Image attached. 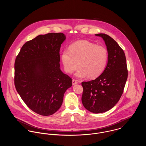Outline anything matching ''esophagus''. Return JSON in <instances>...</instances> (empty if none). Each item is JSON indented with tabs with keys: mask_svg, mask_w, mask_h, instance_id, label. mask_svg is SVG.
Returning a JSON list of instances; mask_svg holds the SVG:
<instances>
[{
	"mask_svg": "<svg viewBox=\"0 0 146 146\" xmlns=\"http://www.w3.org/2000/svg\"><path fill=\"white\" fill-rule=\"evenodd\" d=\"M78 83V82L76 80H75V79H73V80H72V84H73V85L76 84Z\"/></svg>",
	"mask_w": 146,
	"mask_h": 146,
	"instance_id": "esophagus-1",
	"label": "esophagus"
}]
</instances>
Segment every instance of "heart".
Here are the masks:
<instances>
[{"label": "heart", "mask_w": 146, "mask_h": 146, "mask_svg": "<svg viewBox=\"0 0 146 146\" xmlns=\"http://www.w3.org/2000/svg\"><path fill=\"white\" fill-rule=\"evenodd\" d=\"M62 61L64 69L67 73H72L78 67L75 76L84 78L89 76L95 78L100 75L106 67L108 60V52L102 45L81 40L72 44L69 51L63 50Z\"/></svg>", "instance_id": "b5f03b06"}]
</instances>
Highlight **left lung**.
<instances>
[{
	"instance_id": "1",
	"label": "left lung",
	"mask_w": 146,
	"mask_h": 146,
	"mask_svg": "<svg viewBox=\"0 0 146 146\" xmlns=\"http://www.w3.org/2000/svg\"><path fill=\"white\" fill-rule=\"evenodd\" d=\"M101 37L108 52V62L104 72L97 79L82 83L84 107L94 113L106 112L121 98L127 78L126 60L124 50L114 39L105 34Z\"/></svg>"
}]
</instances>
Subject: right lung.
I'll use <instances>...</instances> for the list:
<instances>
[{
    "label": "right lung",
    "mask_w": 146,
    "mask_h": 146,
    "mask_svg": "<svg viewBox=\"0 0 146 146\" xmlns=\"http://www.w3.org/2000/svg\"><path fill=\"white\" fill-rule=\"evenodd\" d=\"M64 34L40 35L25 42L15 63V85L32 111L42 116L57 112L72 79L61 70L60 50Z\"/></svg>",
    "instance_id": "right-lung-1"
}]
</instances>
